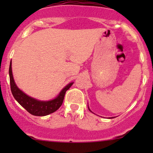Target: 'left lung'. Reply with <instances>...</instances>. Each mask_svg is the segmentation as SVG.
<instances>
[{"mask_svg": "<svg viewBox=\"0 0 153 153\" xmlns=\"http://www.w3.org/2000/svg\"><path fill=\"white\" fill-rule=\"evenodd\" d=\"M89 110H90V109H89ZM90 111H91V110H90Z\"/></svg>", "mask_w": 153, "mask_h": 153, "instance_id": "obj_1", "label": "left lung"}]
</instances>
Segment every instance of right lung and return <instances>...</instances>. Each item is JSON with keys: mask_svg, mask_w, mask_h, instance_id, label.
Returning a JSON list of instances; mask_svg holds the SVG:
<instances>
[{"mask_svg": "<svg viewBox=\"0 0 153 153\" xmlns=\"http://www.w3.org/2000/svg\"><path fill=\"white\" fill-rule=\"evenodd\" d=\"M9 77L10 90H11V93L14 99L29 113L34 116H39V117L48 115L58 109L59 107L62 106L66 91L73 84V82H71L68 85H66L61 91V92L59 93L58 96L56 99L49 101H41L28 96L16 86L14 80H13V74H12L11 62L10 63L9 67Z\"/></svg>", "mask_w": 153, "mask_h": 153, "instance_id": "add662e5", "label": "right lung"}]
</instances>
